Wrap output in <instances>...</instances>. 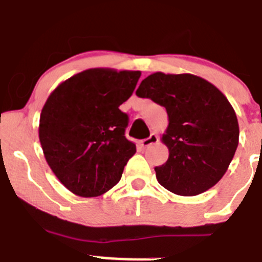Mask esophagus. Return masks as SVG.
Instances as JSON below:
<instances>
[{
	"instance_id": "obj_1",
	"label": "esophagus",
	"mask_w": 262,
	"mask_h": 262,
	"mask_svg": "<svg viewBox=\"0 0 262 262\" xmlns=\"http://www.w3.org/2000/svg\"><path fill=\"white\" fill-rule=\"evenodd\" d=\"M157 142H158V136L157 134H151V136L148 137V138H145V140L141 141L140 145L142 148H146V147H148V146L154 145V143H157Z\"/></svg>"
}]
</instances>
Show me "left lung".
Segmentation results:
<instances>
[{
    "instance_id": "1",
    "label": "left lung",
    "mask_w": 262,
    "mask_h": 262,
    "mask_svg": "<svg viewBox=\"0 0 262 262\" xmlns=\"http://www.w3.org/2000/svg\"><path fill=\"white\" fill-rule=\"evenodd\" d=\"M136 94L164 107L168 115L162 137L168 159L155 167L160 185L179 195H197L214 187L239 143L236 114L227 98L210 82L188 73H154Z\"/></svg>"
}]
</instances>
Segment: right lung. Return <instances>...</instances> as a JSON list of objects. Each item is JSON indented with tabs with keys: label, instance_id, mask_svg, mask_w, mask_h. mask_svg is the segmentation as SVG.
Masks as SVG:
<instances>
[{
	"label": "right lung",
	"instance_id": "right-lung-1",
	"mask_svg": "<svg viewBox=\"0 0 262 262\" xmlns=\"http://www.w3.org/2000/svg\"><path fill=\"white\" fill-rule=\"evenodd\" d=\"M140 77L137 70L87 69L58 84L47 99L40 143L53 173L74 194H104L136 154V145L125 137L129 117L119 107Z\"/></svg>",
	"mask_w": 262,
	"mask_h": 262
}]
</instances>
